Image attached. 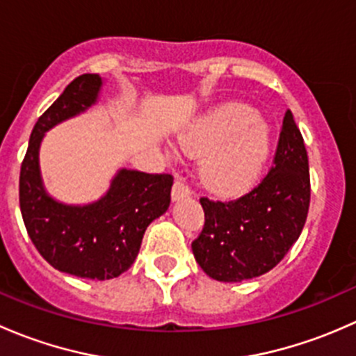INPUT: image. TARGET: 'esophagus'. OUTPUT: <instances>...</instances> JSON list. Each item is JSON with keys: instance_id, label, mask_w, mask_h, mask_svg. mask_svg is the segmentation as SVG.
<instances>
[{"instance_id": "34e87169", "label": "esophagus", "mask_w": 356, "mask_h": 356, "mask_svg": "<svg viewBox=\"0 0 356 356\" xmlns=\"http://www.w3.org/2000/svg\"><path fill=\"white\" fill-rule=\"evenodd\" d=\"M189 196H191V189L184 184L182 179H177V181L174 182V186H172V200L181 201L184 198H189Z\"/></svg>"}]
</instances>
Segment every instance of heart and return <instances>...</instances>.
Returning <instances> with one entry per match:
<instances>
[{"instance_id":"obj_1","label":"heart","mask_w":356,"mask_h":356,"mask_svg":"<svg viewBox=\"0 0 356 356\" xmlns=\"http://www.w3.org/2000/svg\"><path fill=\"white\" fill-rule=\"evenodd\" d=\"M188 155H203L201 179L220 195H239L257 182L270 155V127L241 103H225L193 122L177 139Z\"/></svg>"}]
</instances>
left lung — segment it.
Instances as JSON below:
<instances>
[{"label": "left lung", "mask_w": 356, "mask_h": 356, "mask_svg": "<svg viewBox=\"0 0 356 356\" xmlns=\"http://www.w3.org/2000/svg\"><path fill=\"white\" fill-rule=\"evenodd\" d=\"M200 203L204 227L191 248L204 274L241 282L272 270L300 238L310 207L308 155L293 113L282 120L274 167L253 191Z\"/></svg>", "instance_id": "left-lung-1"}]
</instances>
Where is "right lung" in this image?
Wrapping results in <instances>:
<instances>
[{"label": "right lung", "mask_w": 356, "mask_h": 356, "mask_svg": "<svg viewBox=\"0 0 356 356\" xmlns=\"http://www.w3.org/2000/svg\"><path fill=\"white\" fill-rule=\"evenodd\" d=\"M103 84L98 74H84L67 86L35 122L20 168V211L41 257L56 270L98 281L134 264L146 227L168 210L174 184L170 174L120 168L92 203L68 204L46 191L39 165L46 132L96 105Z\"/></svg>", "instance_id": "obj_1"}]
</instances>
